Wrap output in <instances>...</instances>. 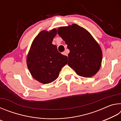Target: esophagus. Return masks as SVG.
I'll return each instance as SVG.
<instances>
[{
	"mask_svg": "<svg viewBox=\"0 0 121 121\" xmlns=\"http://www.w3.org/2000/svg\"><path fill=\"white\" fill-rule=\"evenodd\" d=\"M62 54L63 55H65V56H68V54H67V53L65 52H65H62Z\"/></svg>",
	"mask_w": 121,
	"mask_h": 121,
	"instance_id": "1",
	"label": "esophagus"
}]
</instances>
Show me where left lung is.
Instances as JSON below:
<instances>
[{"instance_id":"8db88e82","label":"left lung","mask_w":121,"mask_h":121,"mask_svg":"<svg viewBox=\"0 0 121 121\" xmlns=\"http://www.w3.org/2000/svg\"><path fill=\"white\" fill-rule=\"evenodd\" d=\"M57 31L70 51L69 66L81 76L95 75L101 67L102 55L101 48L91 35L76 24L59 28Z\"/></svg>"}]
</instances>
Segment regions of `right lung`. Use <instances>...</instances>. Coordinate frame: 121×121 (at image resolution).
I'll use <instances>...</instances> for the list:
<instances>
[{
	"instance_id": "add662e5",
	"label": "right lung",
	"mask_w": 121,
	"mask_h": 121,
	"mask_svg": "<svg viewBox=\"0 0 121 121\" xmlns=\"http://www.w3.org/2000/svg\"><path fill=\"white\" fill-rule=\"evenodd\" d=\"M57 34L54 29L50 32L42 31L35 38L26 59L28 68L35 79L43 84L52 82L58 77L68 57L61 54L52 44Z\"/></svg>"
}]
</instances>
